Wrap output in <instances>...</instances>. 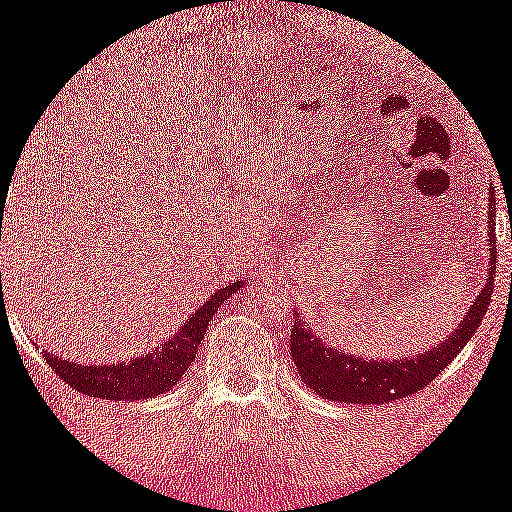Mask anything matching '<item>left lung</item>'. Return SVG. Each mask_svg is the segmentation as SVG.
I'll return each mask as SVG.
<instances>
[{
  "label": "left lung",
  "instance_id": "8db88e82",
  "mask_svg": "<svg viewBox=\"0 0 512 512\" xmlns=\"http://www.w3.org/2000/svg\"><path fill=\"white\" fill-rule=\"evenodd\" d=\"M496 203V201H493ZM488 211V279L478 297L473 299L464 321L444 338L437 346L419 355H407V358H360V355L346 353L336 346H328L319 333H314L306 321H294L292 336H289V348L297 363L301 380L316 392L333 402H346V405H383V402L400 400V397L412 395L432 383L434 378L461 353V348L471 341L478 324L486 316L488 304H491L493 277H496V213Z\"/></svg>",
  "mask_w": 512,
  "mask_h": 512
}]
</instances>
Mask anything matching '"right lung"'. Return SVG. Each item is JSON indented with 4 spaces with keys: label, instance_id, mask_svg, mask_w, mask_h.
<instances>
[{
    "label": "right lung",
    "instance_id": "obj_1",
    "mask_svg": "<svg viewBox=\"0 0 512 512\" xmlns=\"http://www.w3.org/2000/svg\"><path fill=\"white\" fill-rule=\"evenodd\" d=\"M242 284L245 279L225 284L211 299L203 301L201 309L193 311L186 324H181L179 331L171 333L161 346L154 348L152 353L132 358L129 363L122 360V363L112 365H78L48 351H43V358L56 370L58 378L66 380L83 395L100 397V400H147V397L166 392L179 383L181 375L196 358L198 346L206 336L208 321L218 314L223 301H228L242 289Z\"/></svg>",
    "mask_w": 512,
    "mask_h": 512
}]
</instances>
